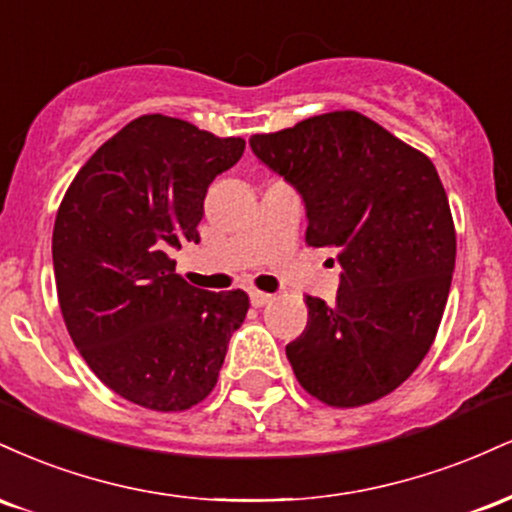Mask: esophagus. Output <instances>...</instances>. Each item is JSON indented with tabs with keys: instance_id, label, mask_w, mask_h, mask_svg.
Listing matches in <instances>:
<instances>
[{
	"instance_id": "esophagus-1",
	"label": "esophagus",
	"mask_w": 512,
	"mask_h": 512,
	"mask_svg": "<svg viewBox=\"0 0 512 512\" xmlns=\"http://www.w3.org/2000/svg\"><path fill=\"white\" fill-rule=\"evenodd\" d=\"M269 301H272V296H269V293L250 291V303L255 305V308H262V305H267Z\"/></svg>"
}]
</instances>
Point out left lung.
Masks as SVG:
<instances>
[{
  "label": "left lung",
  "instance_id": "obj_1",
  "mask_svg": "<svg viewBox=\"0 0 512 512\" xmlns=\"http://www.w3.org/2000/svg\"><path fill=\"white\" fill-rule=\"evenodd\" d=\"M250 146L303 197L305 243L342 264L337 301L305 298L308 325L286 346L298 383L339 409L390 395L431 349L455 269L436 166L356 110L255 134Z\"/></svg>",
  "mask_w": 512,
  "mask_h": 512
}]
</instances>
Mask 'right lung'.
Here are the masks:
<instances>
[{
    "label": "right lung",
    "mask_w": 512,
    "mask_h": 512,
    "mask_svg": "<svg viewBox=\"0 0 512 512\" xmlns=\"http://www.w3.org/2000/svg\"><path fill=\"white\" fill-rule=\"evenodd\" d=\"M245 139L142 115L76 173L52 231L64 325L110 390L154 411H185L214 390L245 291L195 289L170 250L199 243L204 197Z\"/></svg>",
    "instance_id": "obj_1"
}]
</instances>
